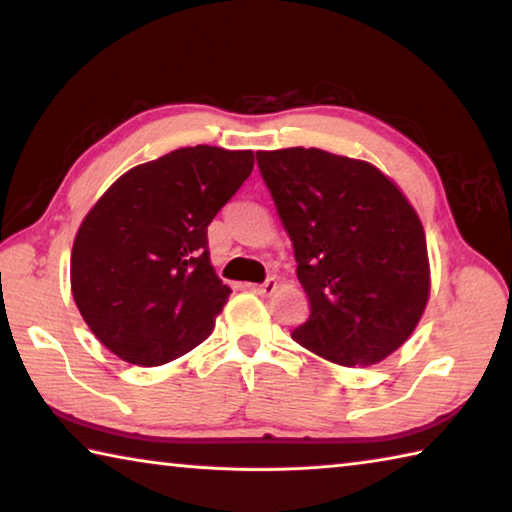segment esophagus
<instances>
[{
	"label": "esophagus",
	"mask_w": 512,
	"mask_h": 512,
	"mask_svg": "<svg viewBox=\"0 0 512 512\" xmlns=\"http://www.w3.org/2000/svg\"><path fill=\"white\" fill-rule=\"evenodd\" d=\"M275 289H277V282H275V277H268V280H266L264 284H255V287H253V291L257 293V296H262V298L273 296Z\"/></svg>",
	"instance_id": "obj_1"
}]
</instances>
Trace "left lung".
<instances>
[{
    "label": "left lung",
    "mask_w": 512,
    "mask_h": 512,
    "mask_svg": "<svg viewBox=\"0 0 512 512\" xmlns=\"http://www.w3.org/2000/svg\"><path fill=\"white\" fill-rule=\"evenodd\" d=\"M296 255L309 318L293 341L341 366H372L429 302L427 237L409 198L366 160L323 149L257 151Z\"/></svg>",
    "instance_id": "obj_1"
}]
</instances>
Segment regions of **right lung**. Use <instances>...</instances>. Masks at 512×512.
<instances>
[{
  "instance_id": "1",
  "label": "right lung",
  "mask_w": 512,
  "mask_h": 512,
  "mask_svg": "<svg viewBox=\"0 0 512 512\" xmlns=\"http://www.w3.org/2000/svg\"><path fill=\"white\" fill-rule=\"evenodd\" d=\"M253 167V151L187 146L128 169L85 214L69 282L112 354L162 366L212 334L232 291L210 262L207 225Z\"/></svg>"
}]
</instances>
